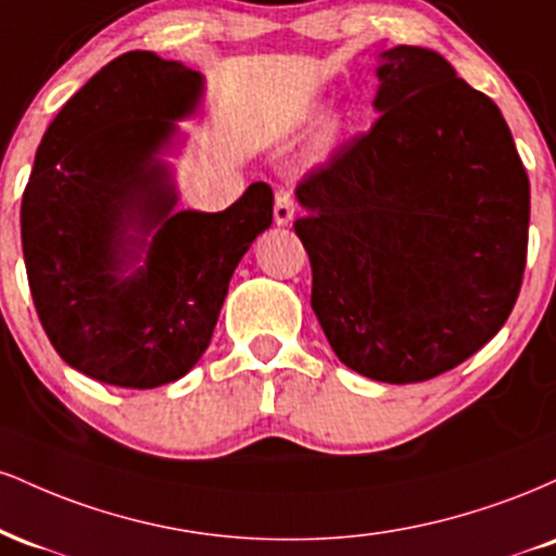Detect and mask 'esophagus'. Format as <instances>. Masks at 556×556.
<instances>
[{"mask_svg":"<svg viewBox=\"0 0 556 556\" xmlns=\"http://www.w3.org/2000/svg\"><path fill=\"white\" fill-rule=\"evenodd\" d=\"M295 216V208H292V193L287 188H279L277 195H274V222L279 227H287Z\"/></svg>","mask_w":556,"mask_h":556,"instance_id":"obj_1","label":"esophagus"}]
</instances>
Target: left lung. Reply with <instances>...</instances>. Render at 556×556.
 Listing matches in <instances>:
<instances>
[{
	"label": "left lung",
	"instance_id": "left-lung-1",
	"mask_svg": "<svg viewBox=\"0 0 556 556\" xmlns=\"http://www.w3.org/2000/svg\"><path fill=\"white\" fill-rule=\"evenodd\" d=\"M371 130L295 188L311 308L344 366L413 384L460 366L522 285L531 185L486 93L442 54H381Z\"/></svg>",
	"mask_w": 556,
	"mask_h": 556
}]
</instances>
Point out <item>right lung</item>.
<instances>
[{"mask_svg": "<svg viewBox=\"0 0 556 556\" xmlns=\"http://www.w3.org/2000/svg\"><path fill=\"white\" fill-rule=\"evenodd\" d=\"M201 96L195 70L127 52L62 106L36 151L21 206L30 295L60 358L104 384L154 389L188 374L240 258L271 225L266 182L225 212H175L156 154Z\"/></svg>", "mask_w": 556, "mask_h": 556, "instance_id": "1", "label": "right lung"}]
</instances>
